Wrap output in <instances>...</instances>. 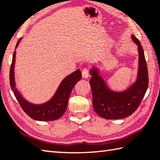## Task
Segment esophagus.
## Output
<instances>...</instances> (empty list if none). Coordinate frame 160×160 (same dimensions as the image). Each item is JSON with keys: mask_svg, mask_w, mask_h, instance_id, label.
<instances>
[{"mask_svg": "<svg viewBox=\"0 0 160 160\" xmlns=\"http://www.w3.org/2000/svg\"><path fill=\"white\" fill-rule=\"evenodd\" d=\"M82 78H89V69H88V68L85 67L82 69Z\"/></svg>", "mask_w": 160, "mask_h": 160, "instance_id": "34e87169", "label": "esophagus"}]
</instances>
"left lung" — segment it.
<instances>
[{
	"label": "left lung",
	"instance_id": "left-lung-1",
	"mask_svg": "<svg viewBox=\"0 0 160 160\" xmlns=\"http://www.w3.org/2000/svg\"><path fill=\"white\" fill-rule=\"evenodd\" d=\"M132 39L138 47L139 67L136 81L127 90L122 92L111 91L99 76L98 68L93 67L90 71L94 110L100 117L108 120L122 119L133 113L147 92L148 75L144 50L137 38L132 35Z\"/></svg>",
	"mask_w": 160,
	"mask_h": 160
}]
</instances>
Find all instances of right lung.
<instances>
[{
	"instance_id": "add662e5",
	"label": "right lung",
	"mask_w": 160,
	"mask_h": 160,
	"mask_svg": "<svg viewBox=\"0 0 160 160\" xmlns=\"http://www.w3.org/2000/svg\"><path fill=\"white\" fill-rule=\"evenodd\" d=\"M20 39L16 44L18 47ZM16 52H13L12 62L10 67L9 82L14 96L22 108L30 118L38 121H52L60 118L65 112L71 91L78 81L82 78L80 69L75 71L61 82L54 96L47 102L41 104L30 103L24 98L16 87L14 79V64Z\"/></svg>"
}]
</instances>
